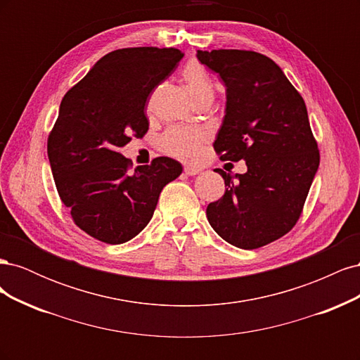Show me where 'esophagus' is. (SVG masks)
I'll return each instance as SVG.
<instances>
[{
  "instance_id": "esophagus-1",
  "label": "esophagus",
  "mask_w": 360,
  "mask_h": 360,
  "mask_svg": "<svg viewBox=\"0 0 360 360\" xmlns=\"http://www.w3.org/2000/svg\"><path fill=\"white\" fill-rule=\"evenodd\" d=\"M184 172H186L188 176L193 177V176H197V174L200 172V169L195 168V167H184Z\"/></svg>"
}]
</instances>
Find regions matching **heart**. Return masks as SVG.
I'll use <instances>...</instances> for the list:
<instances>
[{"label":"heart","instance_id":"b5f03b06","mask_svg":"<svg viewBox=\"0 0 360 360\" xmlns=\"http://www.w3.org/2000/svg\"><path fill=\"white\" fill-rule=\"evenodd\" d=\"M184 82L195 102L214 97V86L209 75L198 63H191L183 72ZM207 134L198 127H169L159 138V148L169 156L192 162L200 158Z\"/></svg>","mask_w":360,"mask_h":360}]
</instances>
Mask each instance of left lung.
Returning <instances> with one entry per match:
<instances>
[{"label":"left lung","instance_id":"8db88e82","mask_svg":"<svg viewBox=\"0 0 360 360\" xmlns=\"http://www.w3.org/2000/svg\"><path fill=\"white\" fill-rule=\"evenodd\" d=\"M226 86L224 123L214 141L222 160H245V174L219 172L221 200L207 219L225 242L257 249L296 225L320 165L303 97L269 57L254 51H198Z\"/></svg>","mask_w":360,"mask_h":360}]
</instances>
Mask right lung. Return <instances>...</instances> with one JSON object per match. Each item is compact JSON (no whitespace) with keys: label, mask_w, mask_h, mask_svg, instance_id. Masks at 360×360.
<instances>
[{"label":"right lung","mask_w":360,"mask_h":360,"mask_svg":"<svg viewBox=\"0 0 360 360\" xmlns=\"http://www.w3.org/2000/svg\"><path fill=\"white\" fill-rule=\"evenodd\" d=\"M176 48H124L106 53L63 97L48 136V158L73 222L97 240L120 245L144 230L162 189L181 174L171 158L130 172L120 148L148 130V96L177 69Z\"/></svg>","instance_id":"1"}]
</instances>
